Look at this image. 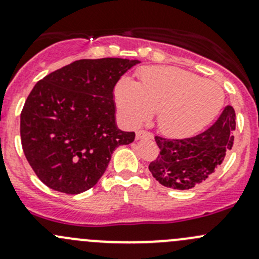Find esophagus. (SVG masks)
<instances>
[{"mask_svg": "<svg viewBox=\"0 0 259 259\" xmlns=\"http://www.w3.org/2000/svg\"><path fill=\"white\" fill-rule=\"evenodd\" d=\"M137 139L142 140V139H153V134L149 132H145V130H139L137 132Z\"/></svg>", "mask_w": 259, "mask_h": 259, "instance_id": "obj_1", "label": "esophagus"}]
</instances>
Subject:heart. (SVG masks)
<instances>
[{
	"label": "heart",
	"mask_w": 259,
	"mask_h": 259,
	"mask_svg": "<svg viewBox=\"0 0 259 259\" xmlns=\"http://www.w3.org/2000/svg\"><path fill=\"white\" fill-rule=\"evenodd\" d=\"M139 75L140 82L122 77L115 86L117 110L130 126L158 111L161 133L189 138L207 127L223 108V89L214 81L171 66L145 67Z\"/></svg>",
	"instance_id": "b5f03b06"
}]
</instances>
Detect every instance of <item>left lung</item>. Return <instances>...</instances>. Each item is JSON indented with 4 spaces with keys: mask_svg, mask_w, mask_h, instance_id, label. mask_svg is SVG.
<instances>
[{
    "mask_svg": "<svg viewBox=\"0 0 259 259\" xmlns=\"http://www.w3.org/2000/svg\"><path fill=\"white\" fill-rule=\"evenodd\" d=\"M236 113L227 106L215 122L205 132L187 139L155 137L160 149L149 170L164 187L187 190L202 184L223 163L233 146Z\"/></svg>",
    "mask_w": 259,
    "mask_h": 259,
    "instance_id": "8db88e82",
    "label": "left lung"
}]
</instances>
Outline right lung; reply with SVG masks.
<instances>
[{"label": "right lung", "instance_id": "obj_1", "mask_svg": "<svg viewBox=\"0 0 259 259\" xmlns=\"http://www.w3.org/2000/svg\"><path fill=\"white\" fill-rule=\"evenodd\" d=\"M140 64L129 59L77 60L38 81L21 113L23 153L51 189L80 194L100 180L114 150L134 142L116 124L114 88Z\"/></svg>", "mask_w": 259, "mask_h": 259}]
</instances>
